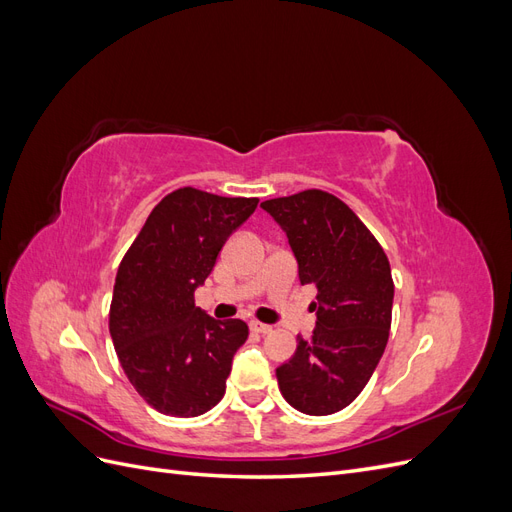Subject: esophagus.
<instances>
[{"instance_id":"esophagus-1","label":"esophagus","mask_w":512,"mask_h":512,"mask_svg":"<svg viewBox=\"0 0 512 512\" xmlns=\"http://www.w3.org/2000/svg\"><path fill=\"white\" fill-rule=\"evenodd\" d=\"M250 329H252L254 333H260V335H267V333L273 331V327H269V324L258 322V320H252V322H250Z\"/></svg>"}]
</instances>
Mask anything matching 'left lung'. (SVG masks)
Wrapping results in <instances>:
<instances>
[{
  "label": "left lung",
  "instance_id": "left-lung-1",
  "mask_svg": "<svg viewBox=\"0 0 512 512\" xmlns=\"http://www.w3.org/2000/svg\"><path fill=\"white\" fill-rule=\"evenodd\" d=\"M286 232L301 284L318 288L312 339L275 369L288 404L303 414L344 410L365 389L389 342L393 277L382 245L344 200L322 190L260 203Z\"/></svg>",
  "mask_w": 512,
  "mask_h": 512
}]
</instances>
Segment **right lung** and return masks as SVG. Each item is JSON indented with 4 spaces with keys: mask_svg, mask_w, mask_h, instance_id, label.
Returning <instances> with one entry per match:
<instances>
[{
    "mask_svg": "<svg viewBox=\"0 0 512 512\" xmlns=\"http://www.w3.org/2000/svg\"><path fill=\"white\" fill-rule=\"evenodd\" d=\"M256 207L258 198L179 188L153 207L121 260L108 331L136 393L162 414L198 416L224 397L232 356L250 329L207 316L194 290Z\"/></svg>",
    "mask_w": 512,
    "mask_h": 512,
    "instance_id": "right-lung-1",
    "label": "right lung"
}]
</instances>
